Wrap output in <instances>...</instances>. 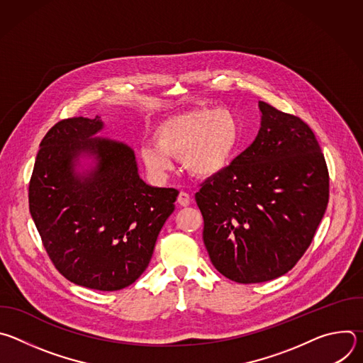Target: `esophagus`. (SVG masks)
Masks as SVG:
<instances>
[{
    "label": "esophagus",
    "mask_w": 363,
    "mask_h": 363,
    "mask_svg": "<svg viewBox=\"0 0 363 363\" xmlns=\"http://www.w3.org/2000/svg\"><path fill=\"white\" fill-rule=\"evenodd\" d=\"M177 202H178L181 206H186V205H189V202H191V196H189V194H186V192L181 191V192L178 194V199H177Z\"/></svg>",
    "instance_id": "1"
}]
</instances>
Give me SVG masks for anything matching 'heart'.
<instances>
[{
    "mask_svg": "<svg viewBox=\"0 0 363 363\" xmlns=\"http://www.w3.org/2000/svg\"><path fill=\"white\" fill-rule=\"evenodd\" d=\"M152 139L139 147L152 175L165 177L172 168L171 158H181L189 174L211 177L230 164L240 140V123L228 109H192L162 121Z\"/></svg>",
    "mask_w": 363,
    "mask_h": 363,
    "instance_id": "heart-1",
    "label": "heart"
}]
</instances>
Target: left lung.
<instances>
[{"label": "left lung", "mask_w": 363, "mask_h": 363, "mask_svg": "<svg viewBox=\"0 0 363 363\" xmlns=\"http://www.w3.org/2000/svg\"><path fill=\"white\" fill-rule=\"evenodd\" d=\"M258 108L254 142L195 194L211 263L242 284L290 272L329 202V171L313 130L266 101Z\"/></svg>", "instance_id": "obj_1"}]
</instances>
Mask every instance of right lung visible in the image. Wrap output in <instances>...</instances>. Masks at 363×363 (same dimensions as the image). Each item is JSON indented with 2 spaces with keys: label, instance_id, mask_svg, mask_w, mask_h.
<instances>
[{
  "label": "right lung",
  "instance_id": "add662e5",
  "mask_svg": "<svg viewBox=\"0 0 363 363\" xmlns=\"http://www.w3.org/2000/svg\"><path fill=\"white\" fill-rule=\"evenodd\" d=\"M101 128L99 116H80L63 119L45 133L28 203L59 273L87 289L115 291L146 270L179 192L145 184L128 145L93 138ZM80 152L93 154L98 162L87 176L74 172Z\"/></svg>",
  "mask_w": 363,
  "mask_h": 363
}]
</instances>
